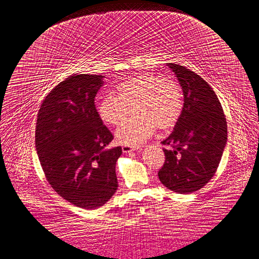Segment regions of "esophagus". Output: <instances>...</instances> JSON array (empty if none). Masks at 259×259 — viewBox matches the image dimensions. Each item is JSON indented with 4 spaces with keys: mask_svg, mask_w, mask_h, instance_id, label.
I'll return each instance as SVG.
<instances>
[{
    "mask_svg": "<svg viewBox=\"0 0 259 259\" xmlns=\"http://www.w3.org/2000/svg\"><path fill=\"white\" fill-rule=\"evenodd\" d=\"M140 147L138 146V147H131V146H122L121 147V149H122V153H124V154H127V153H131V152H135V151H138Z\"/></svg>",
    "mask_w": 259,
    "mask_h": 259,
    "instance_id": "1",
    "label": "esophagus"
}]
</instances>
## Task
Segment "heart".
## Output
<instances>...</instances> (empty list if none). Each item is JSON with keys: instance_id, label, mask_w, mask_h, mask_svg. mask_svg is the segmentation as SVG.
<instances>
[{"instance_id": "heart-1", "label": "heart", "mask_w": 259, "mask_h": 259, "mask_svg": "<svg viewBox=\"0 0 259 259\" xmlns=\"http://www.w3.org/2000/svg\"><path fill=\"white\" fill-rule=\"evenodd\" d=\"M135 105L137 116L124 120L115 133L118 143L126 146L142 144L157 127L169 129L175 126L184 107V96L177 81L141 73L119 82L115 94L100 100L97 111L105 123L116 126Z\"/></svg>"}]
</instances>
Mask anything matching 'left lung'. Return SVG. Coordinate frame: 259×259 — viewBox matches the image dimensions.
Wrapping results in <instances>:
<instances>
[{
    "mask_svg": "<svg viewBox=\"0 0 259 259\" xmlns=\"http://www.w3.org/2000/svg\"><path fill=\"white\" fill-rule=\"evenodd\" d=\"M184 95L181 118L162 141L165 160L158 172L160 182L178 194L202 188L218 170L227 143V122L213 88L185 66L166 63Z\"/></svg>",
    "mask_w": 259,
    "mask_h": 259,
    "instance_id": "8db88e82",
    "label": "left lung"
}]
</instances>
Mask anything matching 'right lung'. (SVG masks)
<instances>
[{
  "label": "right lung",
  "mask_w": 259,
  "mask_h": 259,
  "mask_svg": "<svg viewBox=\"0 0 259 259\" xmlns=\"http://www.w3.org/2000/svg\"><path fill=\"white\" fill-rule=\"evenodd\" d=\"M103 75L73 74L40 105L35 147L49 184L66 201L86 210L105 204L118 187L121 147L107 148L112 133L96 110Z\"/></svg>",
  "instance_id": "add662e5"
}]
</instances>
